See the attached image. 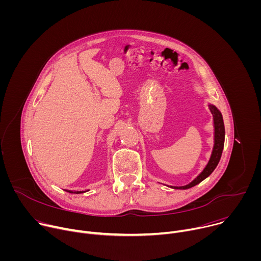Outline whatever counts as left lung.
I'll list each match as a JSON object with an SVG mask.
<instances>
[{
    "label": "left lung",
    "instance_id": "obj_1",
    "mask_svg": "<svg viewBox=\"0 0 261 261\" xmlns=\"http://www.w3.org/2000/svg\"><path fill=\"white\" fill-rule=\"evenodd\" d=\"M211 113L213 115L214 118V128H215V132H214V147H213V152L210 158L208 163L206 164V166L204 167V169L202 170V172L197 175V177H195L190 184L186 185V186H181V187H171L173 189H189L191 187H194L195 185L199 184L200 181H202L204 178H206L217 167L220 159H221V155H222V151L223 147H224V139H225V128H224V122H223V118L220 111L218 110V108L214 105H208Z\"/></svg>",
    "mask_w": 261,
    "mask_h": 261
}]
</instances>
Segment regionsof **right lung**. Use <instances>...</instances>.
Returning a JSON list of instances; mask_svg holds the SVG:
<instances>
[{
  "label": "right lung",
  "mask_w": 261,
  "mask_h": 261,
  "mask_svg": "<svg viewBox=\"0 0 261 261\" xmlns=\"http://www.w3.org/2000/svg\"><path fill=\"white\" fill-rule=\"evenodd\" d=\"M67 192H69V193H75V194H80V193H84V192H86V191H75V192H73V191H70V190H66Z\"/></svg>",
  "instance_id": "right-lung-1"
}]
</instances>
